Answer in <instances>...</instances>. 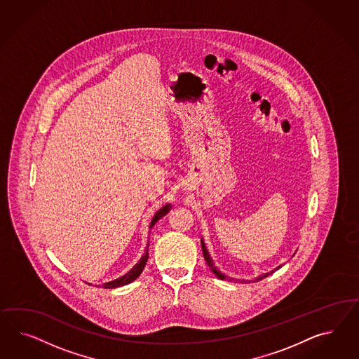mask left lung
I'll list each match as a JSON object with an SVG mask.
<instances>
[{
	"mask_svg": "<svg viewBox=\"0 0 359 359\" xmlns=\"http://www.w3.org/2000/svg\"><path fill=\"white\" fill-rule=\"evenodd\" d=\"M201 249H203V254H204V258H205V261H207L208 266H209V269L213 271V273L217 276V278H219L221 280H233L231 278H228V276H225L224 273H221V272L218 271L217 267L213 264V261H212V258L209 257V252L207 251V248H205V245H204V242H203V239H201ZM278 270V269H276ZM273 272V271H271ZM271 272H269V273H264V275H261L257 280H262V279H264V278H267ZM243 282V280H242Z\"/></svg>",
	"mask_w": 359,
	"mask_h": 359,
	"instance_id": "1",
	"label": "left lung"
}]
</instances>
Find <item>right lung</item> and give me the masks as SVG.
I'll use <instances>...</instances> for the list:
<instances>
[{
    "instance_id": "add662e5",
    "label": "right lung",
    "mask_w": 359,
    "mask_h": 359,
    "mask_svg": "<svg viewBox=\"0 0 359 359\" xmlns=\"http://www.w3.org/2000/svg\"><path fill=\"white\" fill-rule=\"evenodd\" d=\"M170 210H171V205H164L162 209H159V210L155 213V216L152 217L151 224H150V230H151L152 226L158 222V219H161L163 216H165ZM147 259H149V243H147V248H146V250H144V254L142 255L141 259L131 269L130 271L128 272V273H125L123 276H121L118 279L113 280V282L105 283V284L101 285V287H104V288H117V287L126 285V284H129V283L133 282V280H135V279L141 275L142 271H143Z\"/></svg>"
}]
</instances>
